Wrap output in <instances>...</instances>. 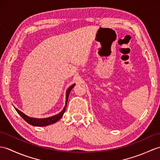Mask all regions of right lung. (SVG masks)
Wrapping results in <instances>:
<instances>
[{"label":"right lung","mask_w":160,"mask_h":160,"mask_svg":"<svg viewBox=\"0 0 160 160\" xmlns=\"http://www.w3.org/2000/svg\"><path fill=\"white\" fill-rule=\"evenodd\" d=\"M75 86V84H72L71 87H69V88L68 89V91L66 92V103H65V106L64 107V108L61 111V112H59L58 114L54 115L52 117H48V118H32V117H29L27 115L24 114L23 112H22L21 111H20L18 109L16 108L15 109L17 111V112L19 114L20 116L24 118V120L25 121H27L28 123L30 125H33V126H38V127H43V126H46V125H49L51 124L55 123L56 122H57L58 120H60L62 118L63 114H64L65 111L66 110L67 108V103H68V100L70 92H71L72 89L73 87Z\"/></svg>","instance_id":"right-lung-1"}]
</instances>
